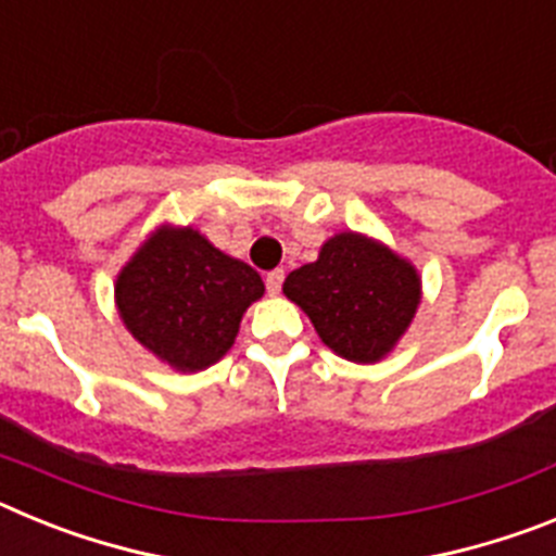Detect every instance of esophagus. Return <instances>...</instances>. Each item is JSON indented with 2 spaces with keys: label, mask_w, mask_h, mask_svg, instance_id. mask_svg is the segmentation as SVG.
Masks as SVG:
<instances>
[{
  "label": "esophagus",
  "mask_w": 556,
  "mask_h": 556,
  "mask_svg": "<svg viewBox=\"0 0 556 556\" xmlns=\"http://www.w3.org/2000/svg\"><path fill=\"white\" fill-rule=\"evenodd\" d=\"M264 281H267L269 294H278L283 287V269H273V273H267V278H264Z\"/></svg>",
  "instance_id": "1"
}]
</instances>
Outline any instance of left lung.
<instances>
[{"label": "left lung", "mask_w": 556, "mask_h": 556, "mask_svg": "<svg viewBox=\"0 0 556 556\" xmlns=\"http://www.w3.org/2000/svg\"><path fill=\"white\" fill-rule=\"evenodd\" d=\"M283 294L312 320L323 345L356 365L390 356L424 301L415 264L358 230L326 239L317 262L292 269Z\"/></svg>", "instance_id": "1"}]
</instances>
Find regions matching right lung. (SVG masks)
<instances>
[{
  "instance_id": "right-lung-1",
  "label": "right lung",
  "mask_w": 556,
  "mask_h": 556,
  "mask_svg": "<svg viewBox=\"0 0 556 556\" xmlns=\"http://www.w3.org/2000/svg\"><path fill=\"white\" fill-rule=\"evenodd\" d=\"M264 281L191 225L164 223L147 236L113 283V303L130 337L178 372L217 365Z\"/></svg>"
}]
</instances>
